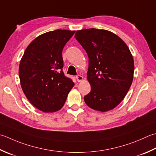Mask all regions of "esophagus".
Segmentation results:
<instances>
[{
	"instance_id": "1",
	"label": "esophagus",
	"mask_w": 156,
	"mask_h": 156,
	"mask_svg": "<svg viewBox=\"0 0 156 156\" xmlns=\"http://www.w3.org/2000/svg\"><path fill=\"white\" fill-rule=\"evenodd\" d=\"M76 78L78 82H81L82 80H83V77H82L81 75H77L76 76Z\"/></svg>"
}]
</instances>
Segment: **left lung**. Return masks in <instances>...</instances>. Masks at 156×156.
I'll return each mask as SVG.
<instances>
[{"instance_id": "left-lung-1", "label": "left lung", "mask_w": 156, "mask_h": 156, "mask_svg": "<svg viewBox=\"0 0 156 156\" xmlns=\"http://www.w3.org/2000/svg\"><path fill=\"white\" fill-rule=\"evenodd\" d=\"M75 38L88 56L87 79L91 90L84 97V101L95 110H111L123 100L132 84V54L122 40L108 30H78Z\"/></svg>"}]
</instances>
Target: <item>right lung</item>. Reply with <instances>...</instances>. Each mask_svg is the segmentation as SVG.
Returning <instances> with one entry per match:
<instances>
[{"mask_svg":"<svg viewBox=\"0 0 156 156\" xmlns=\"http://www.w3.org/2000/svg\"><path fill=\"white\" fill-rule=\"evenodd\" d=\"M74 32L66 30L46 32L34 40L21 58V88L29 101L41 111L59 110L74 87V82L63 71L62 51Z\"/></svg>","mask_w":156,"mask_h":156,"instance_id":"1","label":"right lung"}]
</instances>
